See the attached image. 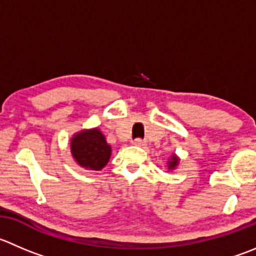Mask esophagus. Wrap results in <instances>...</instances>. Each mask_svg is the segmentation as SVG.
Listing matches in <instances>:
<instances>
[{
    "mask_svg": "<svg viewBox=\"0 0 256 256\" xmlns=\"http://www.w3.org/2000/svg\"><path fill=\"white\" fill-rule=\"evenodd\" d=\"M134 145H135V146H144V145H145V141H144L142 138H135V140H134Z\"/></svg>",
    "mask_w": 256,
    "mask_h": 256,
    "instance_id": "esophagus-1",
    "label": "esophagus"
}]
</instances>
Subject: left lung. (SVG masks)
Wrapping results in <instances>:
<instances>
[{"mask_svg": "<svg viewBox=\"0 0 256 256\" xmlns=\"http://www.w3.org/2000/svg\"><path fill=\"white\" fill-rule=\"evenodd\" d=\"M178 158L174 154V155H171V158H168V168H170V170H172V168H175L176 166H178Z\"/></svg>", "mask_w": 256, "mask_h": 256, "instance_id": "1", "label": "left lung"}]
</instances>
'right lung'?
<instances>
[{
  "label": "right lung",
  "mask_w": 256,
  "mask_h": 256,
  "mask_svg": "<svg viewBox=\"0 0 256 256\" xmlns=\"http://www.w3.org/2000/svg\"><path fill=\"white\" fill-rule=\"evenodd\" d=\"M71 152L76 162L88 170H101L108 162L111 146L98 128L82 130L71 138Z\"/></svg>",
  "instance_id": "1"
}]
</instances>
